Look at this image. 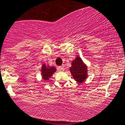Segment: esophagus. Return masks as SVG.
Masks as SVG:
<instances>
[{
	"label": "esophagus",
	"instance_id": "obj_1",
	"mask_svg": "<svg viewBox=\"0 0 125 125\" xmlns=\"http://www.w3.org/2000/svg\"><path fill=\"white\" fill-rule=\"evenodd\" d=\"M58 69L59 71H64V70H65V68H64V66H60V67H58Z\"/></svg>",
	"mask_w": 125,
	"mask_h": 125
}]
</instances>
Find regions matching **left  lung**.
<instances>
[{"instance_id": "left-lung-1", "label": "left lung", "mask_w": 125, "mask_h": 125, "mask_svg": "<svg viewBox=\"0 0 125 125\" xmlns=\"http://www.w3.org/2000/svg\"><path fill=\"white\" fill-rule=\"evenodd\" d=\"M70 71L73 77L78 83H81L87 78V66L78 55L71 62Z\"/></svg>"}]
</instances>
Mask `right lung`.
<instances>
[{"label": "right lung", "mask_w": 125, "mask_h": 125, "mask_svg": "<svg viewBox=\"0 0 125 125\" xmlns=\"http://www.w3.org/2000/svg\"><path fill=\"white\" fill-rule=\"evenodd\" d=\"M56 71V68L54 66L50 67L45 64H43L41 68L42 77L44 80H48L53 74Z\"/></svg>", "instance_id": "1"}]
</instances>
